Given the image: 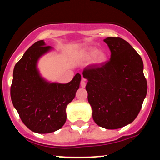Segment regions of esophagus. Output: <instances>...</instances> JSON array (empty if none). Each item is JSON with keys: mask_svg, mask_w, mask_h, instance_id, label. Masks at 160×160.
Segmentation results:
<instances>
[{"mask_svg": "<svg viewBox=\"0 0 160 160\" xmlns=\"http://www.w3.org/2000/svg\"><path fill=\"white\" fill-rule=\"evenodd\" d=\"M86 80H84V79H82V80H81V82H80V86H81V87L84 88L86 86Z\"/></svg>", "mask_w": 160, "mask_h": 160, "instance_id": "obj_1", "label": "esophagus"}]
</instances>
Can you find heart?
Wrapping results in <instances>:
<instances>
[{
  "label": "heart",
  "instance_id": "1",
  "mask_svg": "<svg viewBox=\"0 0 160 160\" xmlns=\"http://www.w3.org/2000/svg\"><path fill=\"white\" fill-rule=\"evenodd\" d=\"M84 56L86 58H91L93 57V62L95 64H103L107 61L108 56L103 51H98V49L91 47L86 51Z\"/></svg>",
  "mask_w": 160,
  "mask_h": 160
}]
</instances>
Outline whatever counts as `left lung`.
<instances>
[{
  "mask_svg": "<svg viewBox=\"0 0 160 160\" xmlns=\"http://www.w3.org/2000/svg\"><path fill=\"white\" fill-rule=\"evenodd\" d=\"M111 55L100 67L88 66L82 71L92 118L101 127L120 128L131 123L141 111L148 91L141 56L127 41L107 38Z\"/></svg>",
  "mask_w": 160,
  "mask_h": 160,
  "instance_id": "1",
  "label": "left lung"
}]
</instances>
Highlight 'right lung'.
Listing matches in <instances>:
<instances>
[{"mask_svg": "<svg viewBox=\"0 0 160 160\" xmlns=\"http://www.w3.org/2000/svg\"><path fill=\"white\" fill-rule=\"evenodd\" d=\"M50 49L43 40L31 46L14 67L10 87L11 100L23 123L40 134L53 132L65 123L66 108L74 98L81 80L80 74L65 84L42 78L37 63Z\"/></svg>", "mask_w": 160, "mask_h": 160, "instance_id": "obj_1", "label": "right lung"}]
</instances>
